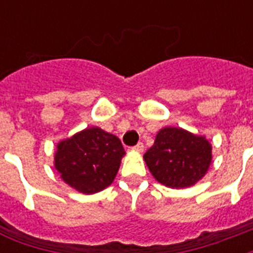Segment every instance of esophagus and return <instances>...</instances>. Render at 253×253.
I'll list each match as a JSON object with an SVG mask.
<instances>
[{"label": "esophagus", "mask_w": 253, "mask_h": 253, "mask_svg": "<svg viewBox=\"0 0 253 253\" xmlns=\"http://www.w3.org/2000/svg\"><path fill=\"white\" fill-rule=\"evenodd\" d=\"M132 151H135V152H139V154H142L143 151H144V144H143V143H138L136 146L132 147Z\"/></svg>", "instance_id": "esophagus-1"}]
</instances>
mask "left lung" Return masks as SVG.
Returning <instances> with one entry per match:
<instances>
[{
    "label": "left lung",
    "mask_w": 253,
    "mask_h": 253,
    "mask_svg": "<svg viewBox=\"0 0 253 253\" xmlns=\"http://www.w3.org/2000/svg\"><path fill=\"white\" fill-rule=\"evenodd\" d=\"M211 143L181 127H164L143 159L152 176L168 188L192 186L208 173Z\"/></svg>",
    "instance_id": "left-lung-1"
}]
</instances>
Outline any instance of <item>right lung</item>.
Returning a JSON list of instances; mask_svg holds the SVG:
<instances>
[{
  "label": "right lung",
  "instance_id": "add662e5",
  "mask_svg": "<svg viewBox=\"0 0 253 253\" xmlns=\"http://www.w3.org/2000/svg\"><path fill=\"white\" fill-rule=\"evenodd\" d=\"M125 154L115 135L87 127L57 143L53 164L65 184L83 194H94L114 181Z\"/></svg>",
  "mask_w": 253,
  "mask_h": 253
}]
</instances>
